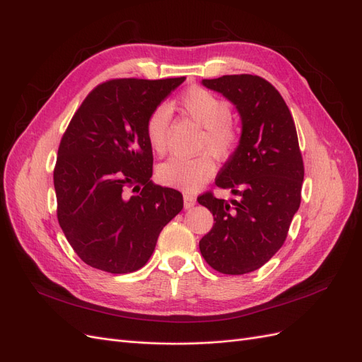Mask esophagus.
Here are the masks:
<instances>
[{"instance_id":"34e87169","label":"esophagus","mask_w":362,"mask_h":362,"mask_svg":"<svg viewBox=\"0 0 362 362\" xmlns=\"http://www.w3.org/2000/svg\"><path fill=\"white\" fill-rule=\"evenodd\" d=\"M194 204H196V198H194V196H193V194H189V193H185V194H184V206L189 210V208H192Z\"/></svg>"}]
</instances>
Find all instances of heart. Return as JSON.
<instances>
[{"label": "heart", "mask_w": 362, "mask_h": 362, "mask_svg": "<svg viewBox=\"0 0 362 362\" xmlns=\"http://www.w3.org/2000/svg\"><path fill=\"white\" fill-rule=\"evenodd\" d=\"M180 107L196 124L204 128L199 140L201 151H210L217 158L225 160L238 145V133L231 125V107L214 93L202 87H192L178 100ZM170 113L169 108L160 105L151 112L146 120V137L149 146L157 154H164L169 141ZM216 173L211 156L202 154L194 158L173 157L161 163L157 169L158 180L175 189L193 192L210 181Z\"/></svg>", "instance_id": "b5f03b06"}]
</instances>
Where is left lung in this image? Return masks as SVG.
Wrapping results in <instances>:
<instances>
[{
    "instance_id": "left-lung-1",
    "label": "left lung",
    "mask_w": 362,
    "mask_h": 362,
    "mask_svg": "<svg viewBox=\"0 0 362 362\" xmlns=\"http://www.w3.org/2000/svg\"><path fill=\"white\" fill-rule=\"evenodd\" d=\"M202 86L234 104L242 134L216 178L217 187L238 199L199 196L198 202L214 216L199 249L214 270L245 275L264 266L281 249L299 210L303 161L298 133L286 101L261 76L223 75L202 80Z\"/></svg>"
}]
</instances>
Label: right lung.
I'll return each mask as SVG.
<instances>
[{
	"instance_id": "add662e5",
	"label": "right lung",
	"mask_w": 362,
	"mask_h": 362,
	"mask_svg": "<svg viewBox=\"0 0 362 362\" xmlns=\"http://www.w3.org/2000/svg\"><path fill=\"white\" fill-rule=\"evenodd\" d=\"M122 78L87 95L63 134L54 169L57 218L86 264L108 273L144 267L182 194L151 181V112L184 83ZM137 191V195H131Z\"/></svg>"
}]
</instances>
